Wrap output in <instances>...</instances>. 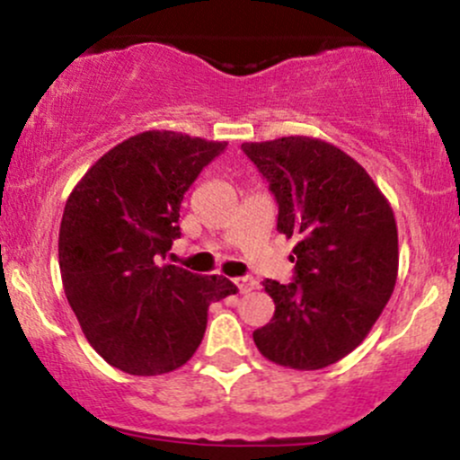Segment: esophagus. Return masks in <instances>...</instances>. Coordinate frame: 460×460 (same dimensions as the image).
<instances>
[{"mask_svg":"<svg viewBox=\"0 0 460 460\" xmlns=\"http://www.w3.org/2000/svg\"><path fill=\"white\" fill-rule=\"evenodd\" d=\"M234 284L240 288L242 295H249L251 290H255V288H257V281L253 279V277H235Z\"/></svg>","mask_w":460,"mask_h":460,"instance_id":"esophagus-1","label":"esophagus"}]
</instances>
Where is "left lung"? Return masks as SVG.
I'll return each instance as SVG.
<instances>
[{
    "instance_id": "1",
    "label": "left lung",
    "mask_w": 460,
    "mask_h": 460,
    "mask_svg": "<svg viewBox=\"0 0 460 460\" xmlns=\"http://www.w3.org/2000/svg\"><path fill=\"white\" fill-rule=\"evenodd\" d=\"M242 150L269 181L277 231L296 240L290 284L264 279L275 314L253 332L257 349L299 371L334 365L365 341L395 288L391 205L367 170L327 141L296 135Z\"/></svg>"
}]
</instances>
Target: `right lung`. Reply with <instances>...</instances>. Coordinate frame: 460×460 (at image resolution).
Returning <instances> with one entry per match:
<instances>
[{
  "instance_id": "obj_1",
  "label": "right lung",
  "mask_w": 460,
  "mask_h": 460,
  "mask_svg": "<svg viewBox=\"0 0 460 460\" xmlns=\"http://www.w3.org/2000/svg\"><path fill=\"white\" fill-rule=\"evenodd\" d=\"M226 141L146 130L80 179L58 234L65 295L95 351L130 376L170 373L194 356L207 307L235 295L226 277L165 264L183 194Z\"/></svg>"
}]
</instances>
